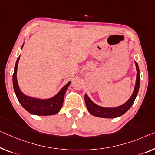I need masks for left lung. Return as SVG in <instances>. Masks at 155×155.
I'll return each mask as SVG.
<instances>
[{"mask_svg": "<svg viewBox=\"0 0 155 155\" xmlns=\"http://www.w3.org/2000/svg\"><path fill=\"white\" fill-rule=\"evenodd\" d=\"M136 68H137V79H136V84L134 87V90L130 98L126 101L125 103L123 104L119 107H114V108H107L100 107L95 103H94L89 97L87 96V94H85V101L86 107L90 112V114L92 115H94L96 117H104V118H115L121 116L124 114L127 111V110L131 107L133 105L134 102L136 97H137L138 90H139L140 85V71L137 62L135 61Z\"/></svg>", "mask_w": 155, "mask_h": 155, "instance_id": "1", "label": "left lung"}]
</instances>
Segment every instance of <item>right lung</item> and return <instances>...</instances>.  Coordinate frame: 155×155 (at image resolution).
<instances>
[{
  "label": "right lung",
  "instance_id": "1",
  "mask_svg": "<svg viewBox=\"0 0 155 155\" xmlns=\"http://www.w3.org/2000/svg\"><path fill=\"white\" fill-rule=\"evenodd\" d=\"M24 45H22L21 48ZM19 58L20 55L16 62L12 77L14 90L18 101L22 107L31 114L36 115H51L58 114L63 106L64 94L68 87L70 86L71 81L68 82L55 95L49 99H38L27 96L21 91L17 82V71Z\"/></svg>",
  "mask_w": 155,
  "mask_h": 155
}]
</instances>
